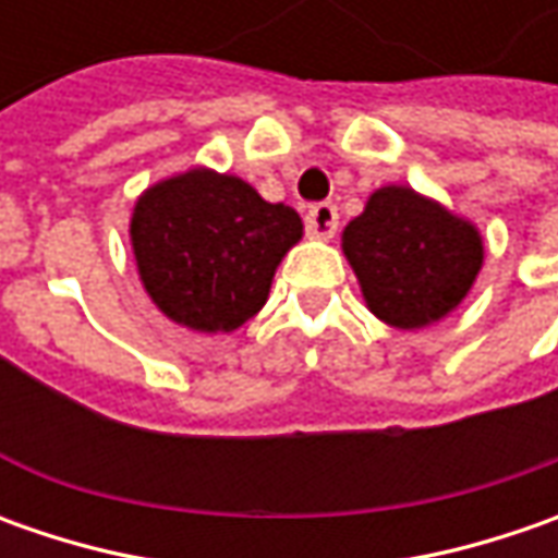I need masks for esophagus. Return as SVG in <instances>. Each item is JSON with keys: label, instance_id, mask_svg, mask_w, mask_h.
I'll list each match as a JSON object with an SVG mask.
<instances>
[{"label": "esophagus", "instance_id": "obj_1", "mask_svg": "<svg viewBox=\"0 0 558 558\" xmlns=\"http://www.w3.org/2000/svg\"><path fill=\"white\" fill-rule=\"evenodd\" d=\"M335 229H338V210H335V204L323 202V204H313L311 210H307V232H311L313 239H332Z\"/></svg>", "mask_w": 558, "mask_h": 558}]
</instances>
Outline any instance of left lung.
Instances as JSON below:
<instances>
[{
	"mask_svg": "<svg viewBox=\"0 0 558 558\" xmlns=\"http://www.w3.org/2000/svg\"><path fill=\"white\" fill-rule=\"evenodd\" d=\"M341 251L369 313L403 332L450 316L484 267L478 226L410 185L375 189Z\"/></svg>",
	"mask_w": 558,
	"mask_h": 558,
	"instance_id": "8db88e82",
	"label": "left lung"
}]
</instances>
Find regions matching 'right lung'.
Returning <instances> with one entry per match:
<instances>
[{
    "mask_svg": "<svg viewBox=\"0 0 558 558\" xmlns=\"http://www.w3.org/2000/svg\"><path fill=\"white\" fill-rule=\"evenodd\" d=\"M301 235L294 207L202 163L148 185L130 217L142 289L170 323L202 335L235 332L260 313Z\"/></svg>",
    "mask_w": 558,
    "mask_h": 558,
    "instance_id": "obj_1",
    "label": "right lung"
}]
</instances>
